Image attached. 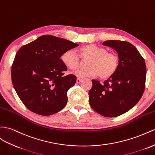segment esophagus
<instances>
[{
    "label": "esophagus",
    "mask_w": 155,
    "mask_h": 155,
    "mask_svg": "<svg viewBox=\"0 0 155 155\" xmlns=\"http://www.w3.org/2000/svg\"><path fill=\"white\" fill-rule=\"evenodd\" d=\"M82 81V79L80 78H77V83H80Z\"/></svg>",
    "instance_id": "obj_1"
}]
</instances>
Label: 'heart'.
Listing matches in <instances>:
<instances>
[{
    "label": "heart",
    "instance_id": "obj_1",
    "mask_svg": "<svg viewBox=\"0 0 155 155\" xmlns=\"http://www.w3.org/2000/svg\"><path fill=\"white\" fill-rule=\"evenodd\" d=\"M78 54L73 50L64 51L61 56V60L67 67L71 70L78 69L81 64V60L87 59V67L77 71L74 74L78 77H96L101 79L111 77L117 72L119 65V58L115 53L108 52L105 48L88 44L78 49Z\"/></svg>",
    "mask_w": 155,
    "mask_h": 155
}]
</instances>
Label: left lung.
I'll return each mask as SVG.
<instances>
[{
	"label": "left lung",
	"instance_id": "obj_1",
	"mask_svg": "<svg viewBox=\"0 0 155 155\" xmlns=\"http://www.w3.org/2000/svg\"><path fill=\"white\" fill-rule=\"evenodd\" d=\"M102 45L116 50L118 68L102 84L92 81L89 102L91 107L101 115L115 117L128 111L141 99L145 86V62L136 48L128 42L112 40Z\"/></svg>",
	"mask_w": 155,
	"mask_h": 155
}]
</instances>
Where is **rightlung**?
Listing matches in <instances>:
<instances>
[{
	"label": "right lung",
	"mask_w": 155,
	"mask_h": 155,
	"mask_svg": "<svg viewBox=\"0 0 155 155\" xmlns=\"http://www.w3.org/2000/svg\"><path fill=\"white\" fill-rule=\"evenodd\" d=\"M78 46L48 35L18 51L12 66V81L19 99L31 111L48 116L65 107L67 91L76 83L77 77L64 75L67 69L60 58L64 51Z\"/></svg>",
	"instance_id": "right-lung-1"
}]
</instances>
